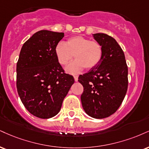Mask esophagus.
Wrapping results in <instances>:
<instances>
[{
	"label": "esophagus",
	"instance_id": "34e87169",
	"mask_svg": "<svg viewBox=\"0 0 149 149\" xmlns=\"http://www.w3.org/2000/svg\"><path fill=\"white\" fill-rule=\"evenodd\" d=\"M73 78H74L75 81H76V82L78 81V75H74V76H73Z\"/></svg>",
	"mask_w": 149,
	"mask_h": 149
}]
</instances>
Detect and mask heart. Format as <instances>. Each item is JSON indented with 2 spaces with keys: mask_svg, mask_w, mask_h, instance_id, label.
Returning <instances> with one entry per match:
<instances>
[{
  "mask_svg": "<svg viewBox=\"0 0 149 149\" xmlns=\"http://www.w3.org/2000/svg\"><path fill=\"white\" fill-rule=\"evenodd\" d=\"M55 53L59 63L66 66L72 60L73 62L66 67L67 72L74 74L82 71L92 69L101 62L103 50L101 44L96 41H91L82 36H74L67 40L66 44L59 42L55 48Z\"/></svg>",
  "mask_w": 149,
  "mask_h": 149,
  "instance_id": "1",
  "label": "heart"
}]
</instances>
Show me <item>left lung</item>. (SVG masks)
I'll return each instance as SVG.
<instances>
[{"label":"left lung","instance_id":"8db88e82","mask_svg":"<svg viewBox=\"0 0 149 149\" xmlns=\"http://www.w3.org/2000/svg\"><path fill=\"white\" fill-rule=\"evenodd\" d=\"M103 47L100 63L80 75L78 82L84 91L80 99L85 112L95 119H103L118 110L128 89V67L123 50L113 37L93 34Z\"/></svg>","mask_w":149,"mask_h":149}]
</instances>
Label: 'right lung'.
Returning a JSON list of instances; mask_svg holds the SVG:
<instances>
[{
  "label": "right lung",
  "mask_w": 149,
  "mask_h": 149,
  "mask_svg": "<svg viewBox=\"0 0 149 149\" xmlns=\"http://www.w3.org/2000/svg\"><path fill=\"white\" fill-rule=\"evenodd\" d=\"M63 33L42 30L23 44L17 64V88L27 110L41 119L60 112L74 78L64 73L55 53Z\"/></svg>",
  "instance_id": "right-lung-1"
}]
</instances>
